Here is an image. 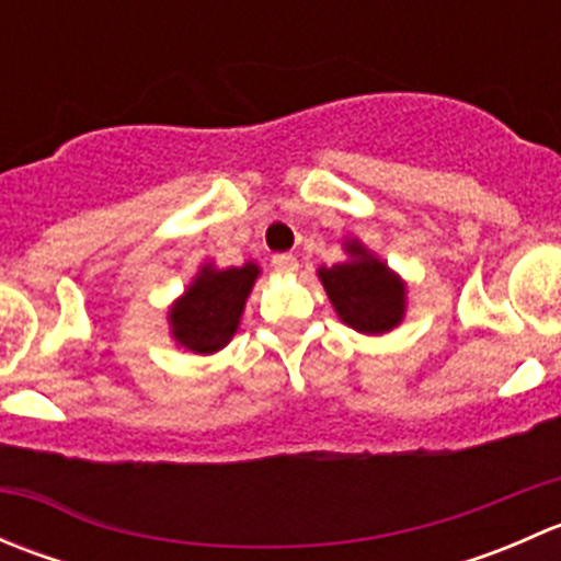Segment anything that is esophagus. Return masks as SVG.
<instances>
[{
	"mask_svg": "<svg viewBox=\"0 0 561 561\" xmlns=\"http://www.w3.org/2000/svg\"><path fill=\"white\" fill-rule=\"evenodd\" d=\"M271 265H274L276 274H285V276H293L298 271V260L293 257V254H276V257L271 260Z\"/></svg>",
	"mask_w": 561,
	"mask_h": 561,
	"instance_id": "1",
	"label": "esophagus"
}]
</instances>
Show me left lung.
I'll list each match as a JSON object with an SVG mask.
<instances>
[{
  "instance_id": "1",
  "label": "left lung",
  "mask_w": 561,
  "mask_h": 561,
  "mask_svg": "<svg viewBox=\"0 0 561 561\" xmlns=\"http://www.w3.org/2000/svg\"><path fill=\"white\" fill-rule=\"evenodd\" d=\"M342 249L347 260L317 268L339 320L366 336L399 328L407 314V282L358 239H344Z\"/></svg>"
}]
</instances>
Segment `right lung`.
Wrapping results in <instances>:
<instances>
[{
  "label": "right lung",
  "instance_id": "right-lung-1",
  "mask_svg": "<svg viewBox=\"0 0 561 561\" xmlns=\"http://www.w3.org/2000/svg\"><path fill=\"white\" fill-rule=\"evenodd\" d=\"M257 276L260 265L254 260L233 268H217L211 260L203 263L168 309L173 342L195 355H214L228 347Z\"/></svg>",
  "mask_w": 561,
  "mask_h": 561
}]
</instances>
